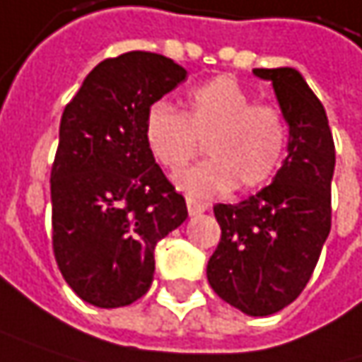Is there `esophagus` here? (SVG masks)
Masks as SVG:
<instances>
[{"label":"esophagus","mask_w":362,"mask_h":362,"mask_svg":"<svg viewBox=\"0 0 362 362\" xmlns=\"http://www.w3.org/2000/svg\"><path fill=\"white\" fill-rule=\"evenodd\" d=\"M208 210V204H204V202H195V199H187V212L195 216V214H202V212H206Z\"/></svg>","instance_id":"obj_1"}]
</instances>
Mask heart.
<instances>
[{
  "label": "heart",
  "instance_id": "heart-1",
  "mask_svg": "<svg viewBox=\"0 0 362 362\" xmlns=\"http://www.w3.org/2000/svg\"><path fill=\"white\" fill-rule=\"evenodd\" d=\"M144 138L167 170L189 165L204 142L210 160L181 173L177 185L189 197H212L274 179L288 148V123L280 107L253 103L235 78L218 76L189 92L183 113L165 100L150 105Z\"/></svg>",
  "mask_w": 362,
  "mask_h": 362
}]
</instances>
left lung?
<instances>
[{"instance_id": "8db88e82", "label": "left lung", "mask_w": 362, "mask_h": 362, "mask_svg": "<svg viewBox=\"0 0 362 362\" xmlns=\"http://www.w3.org/2000/svg\"><path fill=\"white\" fill-rule=\"evenodd\" d=\"M270 80L288 121V156L274 181L239 204H216L220 241L208 282L247 315H272L305 291L332 228L334 138L320 98L293 67L253 69Z\"/></svg>"}]
</instances>
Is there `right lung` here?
Returning a JSON list of instances; mask_svg holds the SVG:
<instances>
[{
    "label": "right lung",
    "instance_id": "add662e5",
    "mask_svg": "<svg viewBox=\"0 0 362 362\" xmlns=\"http://www.w3.org/2000/svg\"><path fill=\"white\" fill-rule=\"evenodd\" d=\"M187 71L150 51L109 57L65 105L51 167V226L69 288L100 309L132 305L154 278V247L187 218L185 197L146 138L150 105Z\"/></svg>",
    "mask_w": 362,
    "mask_h": 362
}]
</instances>
